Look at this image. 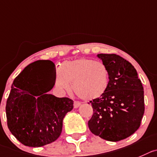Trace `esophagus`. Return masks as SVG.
Segmentation results:
<instances>
[{"instance_id":"esophagus-1","label":"esophagus","mask_w":157,"mask_h":157,"mask_svg":"<svg viewBox=\"0 0 157 157\" xmlns=\"http://www.w3.org/2000/svg\"><path fill=\"white\" fill-rule=\"evenodd\" d=\"M81 103L79 102H77V101H75L74 102V108L75 109H77L80 106Z\"/></svg>"}]
</instances>
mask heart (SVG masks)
Returning a JSON list of instances; mask_svg holds the SVG:
<instances>
[{"mask_svg": "<svg viewBox=\"0 0 157 157\" xmlns=\"http://www.w3.org/2000/svg\"><path fill=\"white\" fill-rule=\"evenodd\" d=\"M109 82V71L102 62L82 59L62 64L60 75L55 77V86L62 91H69L72 84L75 93L86 101L96 99L106 91Z\"/></svg>", "mask_w": 157, "mask_h": 157, "instance_id": "b5f03b06", "label": "heart"}]
</instances>
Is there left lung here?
I'll list each match as a JSON object with an SVG mask.
<instances>
[{
    "label": "left lung",
    "mask_w": 157,
    "mask_h": 157,
    "mask_svg": "<svg viewBox=\"0 0 157 157\" xmlns=\"http://www.w3.org/2000/svg\"><path fill=\"white\" fill-rule=\"evenodd\" d=\"M109 71L105 93L90 101L93 115L88 122L91 132L117 142L133 134L144 114V92L132 64L116 54H98Z\"/></svg>",
    "instance_id": "1"
}]
</instances>
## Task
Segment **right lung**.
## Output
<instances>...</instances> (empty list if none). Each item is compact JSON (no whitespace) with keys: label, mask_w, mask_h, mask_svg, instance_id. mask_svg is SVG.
<instances>
[{"label":"right lung","mask_w":157,"mask_h":157,"mask_svg":"<svg viewBox=\"0 0 157 157\" xmlns=\"http://www.w3.org/2000/svg\"><path fill=\"white\" fill-rule=\"evenodd\" d=\"M55 76L53 62L38 60L25 67L13 82L6 104L7 126L25 146L40 147L55 141L64 117L73 109L71 98L48 93Z\"/></svg>","instance_id":"1"}]
</instances>
